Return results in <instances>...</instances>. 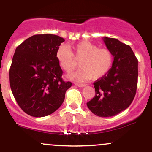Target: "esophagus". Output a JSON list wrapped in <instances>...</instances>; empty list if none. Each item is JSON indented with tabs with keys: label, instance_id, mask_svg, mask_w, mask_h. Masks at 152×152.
Segmentation results:
<instances>
[{
	"label": "esophagus",
	"instance_id": "esophagus-1",
	"mask_svg": "<svg viewBox=\"0 0 152 152\" xmlns=\"http://www.w3.org/2000/svg\"><path fill=\"white\" fill-rule=\"evenodd\" d=\"M75 85H76V86H78V87H84L86 86V84H83V83H75Z\"/></svg>",
	"mask_w": 152,
	"mask_h": 152
}]
</instances>
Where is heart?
Returning a JSON list of instances; mask_svg holds the SVG:
<instances>
[{
    "label": "heart",
    "instance_id": "heart-1",
    "mask_svg": "<svg viewBox=\"0 0 152 152\" xmlns=\"http://www.w3.org/2000/svg\"><path fill=\"white\" fill-rule=\"evenodd\" d=\"M74 53L69 47L61 45L56 53L59 65L63 70L70 73L76 69L80 62L81 69L75 74L69 75L71 79L85 81L101 79L112 68L114 55L108 48H99L97 45L84 41L73 46Z\"/></svg>",
    "mask_w": 152,
    "mask_h": 152
}]
</instances>
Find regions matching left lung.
I'll return each mask as SVG.
<instances>
[{
	"label": "left lung",
	"mask_w": 152,
	"mask_h": 152,
	"mask_svg": "<svg viewBox=\"0 0 152 152\" xmlns=\"http://www.w3.org/2000/svg\"><path fill=\"white\" fill-rule=\"evenodd\" d=\"M103 41L114 55V64L104 77L94 82L96 95L86 104L96 116L110 117L127 109L134 100L138 60L128 45L112 38L104 37Z\"/></svg>",
	"instance_id": "left-lung-1"
}]
</instances>
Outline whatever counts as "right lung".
<instances>
[{
  "instance_id": "obj_1",
  "label": "right lung",
  "mask_w": 152,
  "mask_h": 152,
  "mask_svg": "<svg viewBox=\"0 0 152 152\" xmlns=\"http://www.w3.org/2000/svg\"><path fill=\"white\" fill-rule=\"evenodd\" d=\"M65 40L53 34L34 35L15 50L10 86L18 104L34 117L51 114L61 106L72 83L63 81L56 53Z\"/></svg>"
}]
</instances>
